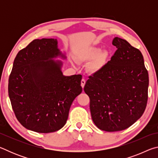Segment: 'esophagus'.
<instances>
[{
  "mask_svg": "<svg viewBox=\"0 0 158 158\" xmlns=\"http://www.w3.org/2000/svg\"><path fill=\"white\" fill-rule=\"evenodd\" d=\"M85 79H82L81 81V87L83 88V89H84V85H85Z\"/></svg>",
  "mask_w": 158,
  "mask_h": 158,
  "instance_id": "obj_1",
  "label": "esophagus"
}]
</instances>
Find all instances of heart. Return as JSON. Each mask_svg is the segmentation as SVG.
Returning <instances> with one entry per match:
<instances>
[{"mask_svg":"<svg viewBox=\"0 0 158 158\" xmlns=\"http://www.w3.org/2000/svg\"><path fill=\"white\" fill-rule=\"evenodd\" d=\"M107 57V53L101 52L100 47H90L83 49L78 55V59L81 62L92 60L89 66L91 73H97L102 68Z\"/></svg>","mask_w":158,"mask_h":158,"instance_id":"heart-1","label":"heart"}]
</instances>
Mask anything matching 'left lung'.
I'll return each instance as SVG.
<instances>
[{"label":"left lung","instance_id":"1","mask_svg":"<svg viewBox=\"0 0 158 158\" xmlns=\"http://www.w3.org/2000/svg\"><path fill=\"white\" fill-rule=\"evenodd\" d=\"M111 60L89 77L84 91L96 126L106 132L127 129L140 118L148 101V73L141 52L116 37Z\"/></svg>","mask_w":158,"mask_h":158}]
</instances>
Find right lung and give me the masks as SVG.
Listing matches in <instances>:
<instances>
[{
	"label": "right lung",
	"instance_id": "add662e5",
	"mask_svg": "<svg viewBox=\"0 0 158 158\" xmlns=\"http://www.w3.org/2000/svg\"><path fill=\"white\" fill-rule=\"evenodd\" d=\"M57 40H34L20 50L8 81V94L19 122L36 132L58 131L65 125L73 102L82 91L81 74L63 75Z\"/></svg>",
	"mask_w": 158,
	"mask_h": 158
}]
</instances>
